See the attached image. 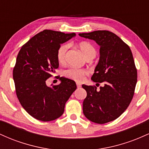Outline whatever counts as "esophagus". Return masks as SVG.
<instances>
[{"instance_id": "esophagus-1", "label": "esophagus", "mask_w": 149, "mask_h": 149, "mask_svg": "<svg viewBox=\"0 0 149 149\" xmlns=\"http://www.w3.org/2000/svg\"><path fill=\"white\" fill-rule=\"evenodd\" d=\"M76 85H77V88H81V84H80V83H76Z\"/></svg>"}]
</instances>
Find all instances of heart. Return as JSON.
<instances>
[{"instance_id":"obj_1","label":"heart","mask_w":149,"mask_h":149,"mask_svg":"<svg viewBox=\"0 0 149 149\" xmlns=\"http://www.w3.org/2000/svg\"><path fill=\"white\" fill-rule=\"evenodd\" d=\"M78 47L83 53L84 57L88 59H93L96 55V49L91 43L88 42H81L78 44ZM68 49V45H61L58 49L57 59L59 63L62 64L66 59V54ZM64 76L76 81H80L88 74V71L85 69L78 68H69L64 71Z\"/></svg>"}]
</instances>
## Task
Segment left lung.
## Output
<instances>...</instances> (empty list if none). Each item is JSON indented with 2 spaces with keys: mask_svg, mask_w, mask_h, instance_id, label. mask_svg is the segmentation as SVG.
<instances>
[{
  "mask_svg": "<svg viewBox=\"0 0 149 149\" xmlns=\"http://www.w3.org/2000/svg\"><path fill=\"white\" fill-rule=\"evenodd\" d=\"M79 36L95 40L100 46V59L91 79L95 83H104L100 90L95 86L82 85L87 92L83 113L92 122L107 123L118 118L132 100L137 80L132 53L127 44L109 31Z\"/></svg>",
  "mask_w": 149,
  "mask_h": 149,
  "instance_id": "obj_1",
  "label": "left lung"
}]
</instances>
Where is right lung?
I'll return each instance as SVG.
<instances>
[{
    "label": "right lung",
    "instance_id": "add662e5",
    "mask_svg": "<svg viewBox=\"0 0 149 149\" xmlns=\"http://www.w3.org/2000/svg\"><path fill=\"white\" fill-rule=\"evenodd\" d=\"M76 33L44 30L22 47L13 69L16 94L29 115L39 120H54L62 115L65 104L76 90L69 78H59L60 84L47 86L46 80L59 67L58 49Z\"/></svg>",
    "mask_w": 149,
    "mask_h": 149
}]
</instances>
